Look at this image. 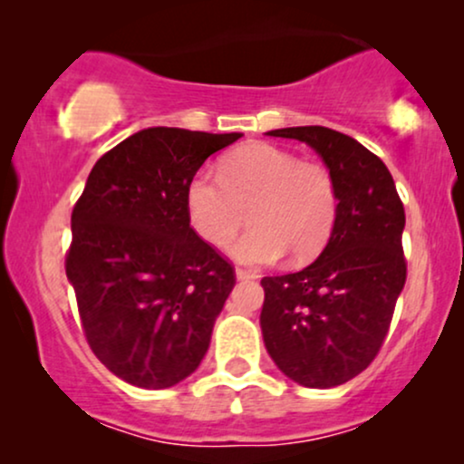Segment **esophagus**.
<instances>
[{"label":"esophagus","instance_id":"esophagus-1","mask_svg":"<svg viewBox=\"0 0 464 464\" xmlns=\"http://www.w3.org/2000/svg\"><path fill=\"white\" fill-rule=\"evenodd\" d=\"M255 273H250V270H244V268H236V279L237 281H250V279H255Z\"/></svg>","mask_w":464,"mask_h":464}]
</instances>
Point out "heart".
Masks as SVG:
<instances>
[{"label":"heart","instance_id":"1","mask_svg":"<svg viewBox=\"0 0 464 464\" xmlns=\"http://www.w3.org/2000/svg\"><path fill=\"white\" fill-rule=\"evenodd\" d=\"M189 227L209 246H222L250 218L246 236L228 246L239 264L268 266L285 253L307 262L321 253L338 216V189L327 168L295 152L250 143L227 154L220 177L198 172L185 189Z\"/></svg>","mask_w":464,"mask_h":464}]
</instances>
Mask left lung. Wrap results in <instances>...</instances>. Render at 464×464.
Masks as SVG:
<instances>
[{"label": "left lung", "instance_id": "left-lung-1", "mask_svg": "<svg viewBox=\"0 0 464 464\" xmlns=\"http://www.w3.org/2000/svg\"><path fill=\"white\" fill-rule=\"evenodd\" d=\"M268 135L318 152L335 180L338 216L316 262L262 279L264 344L292 382L334 388L360 375L384 344L406 284V214L384 161L353 137L324 126Z\"/></svg>", "mask_w": 464, "mask_h": 464}]
</instances>
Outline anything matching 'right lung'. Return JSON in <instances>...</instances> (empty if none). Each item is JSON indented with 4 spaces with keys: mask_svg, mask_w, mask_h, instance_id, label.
Segmentation results:
<instances>
[{
    "mask_svg": "<svg viewBox=\"0 0 464 464\" xmlns=\"http://www.w3.org/2000/svg\"><path fill=\"white\" fill-rule=\"evenodd\" d=\"M239 137L143 129L98 159L73 207L65 270L84 335L132 386L179 384L209 349L236 273L189 227L185 189Z\"/></svg>",
    "mask_w": 464,
    "mask_h": 464,
    "instance_id": "right-lung-1",
    "label": "right lung"
}]
</instances>
